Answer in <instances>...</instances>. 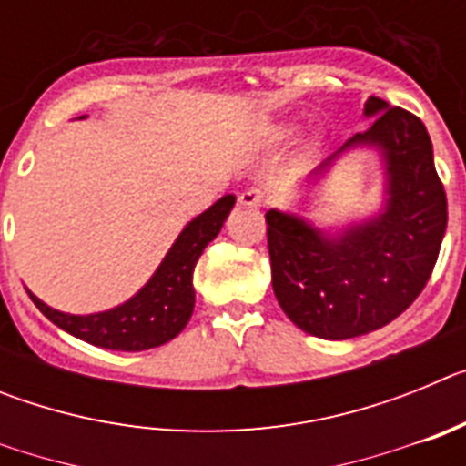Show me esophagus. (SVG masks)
<instances>
[{
  "mask_svg": "<svg viewBox=\"0 0 466 466\" xmlns=\"http://www.w3.org/2000/svg\"><path fill=\"white\" fill-rule=\"evenodd\" d=\"M238 203H240L242 208L257 209V208H261V205H263V193L258 191V188H245V191L238 196Z\"/></svg>",
  "mask_w": 466,
  "mask_h": 466,
  "instance_id": "esophagus-1",
  "label": "esophagus"
}]
</instances>
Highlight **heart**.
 <instances>
[{"label":"heart","instance_id":"b5f03b06","mask_svg":"<svg viewBox=\"0 0 466 466\" xmlns=\"http://www.w3.org/2000/svg\"><path fill=\"white\" fill-rule=\"evenodd\" d=\"M294 135V126H279L275 130V139H289Z\"/></svg>","mask_w":466,"mask_h":466}]
</instances>
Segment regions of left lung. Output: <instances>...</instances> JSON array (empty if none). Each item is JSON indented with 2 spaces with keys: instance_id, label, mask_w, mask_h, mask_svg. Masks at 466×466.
<instances>
[{
  "instance_id": "obj_1",
  "label": "left lung",
  "mask_w": 466,
  "mask_h": 466,
  "mask_svg": "<svg viewBox=\"0 0 466 466\" xmlns=\"http://www.w3.org/2000/svg\"><path fill=\"white\" fill-rule=\"evenodd\" d=\"M364 114L376 116L371 127L350 137L317 172L352 147L380 149L382 212L336 236L296 214L266 212L275 299L317 339H355L397 319L425 289L446 233V191L425 123L380 97H369Z\"/></svg>"
}]
</instances>
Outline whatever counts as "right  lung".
Listing matches in <instances>:
<instances>
[{
    "instance_id": "1",
    "label": "right lung",
    "mask_w": 466,
    "mask_h": 466,
    "mask_svg": "<svg viewBox=\"0 0 466 466\" xmlns=\"http://www.w3.org/2000/svg\"><path fill=\"white\" fill-rule=\"evenodd\" d=\"M233 205L236 196L228 193L203 214H198L196 219L188 221L149 282L123 306L95 315H69L46 306L32 291L27 294L56 327L86 343L106 350H123V352L158 348L175 339L177 333H182L191 319L193 303H196L193 268L205 247L219 236Z\"/></svg>"
}]
</instances>
